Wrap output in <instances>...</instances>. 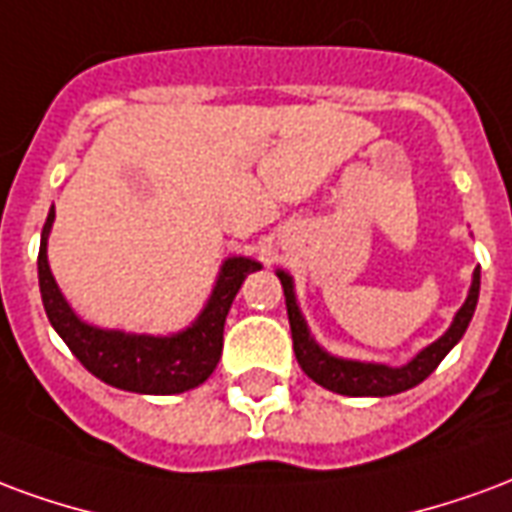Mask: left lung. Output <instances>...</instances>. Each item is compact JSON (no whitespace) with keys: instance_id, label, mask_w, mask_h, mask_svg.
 <instances>
[{"instance_id":"left-lung-1","label":"left lung","mask_w":512,"mask_h":512,"mask_svg":"<svg viewBox=\"0 0 512 512\" xmlns=\"http://www.w3.org/2000/svg\"><path fill=\"white\" fill-rule=\"evenodd\" d=\"M275 275L281 278L283 294H286V311H289V324H292L294 354H297L300 368L311 376L313 382L322 384L324 390H333L338 395H349V398H384V395L412 390L423 379H428L436 371V365L445 360L447 352L464 338L466 327H469L472 316H475L477 297H480V267H475L469 294H466L464 305L455 311L453 322L445 330V335H439L434 343H428L425 349H420L409 363L384 365L368 363V360L335 357L324 346H319L300 311V302H297V294H294V278L286 270H278Z\"/></svg>"}]
</instances>
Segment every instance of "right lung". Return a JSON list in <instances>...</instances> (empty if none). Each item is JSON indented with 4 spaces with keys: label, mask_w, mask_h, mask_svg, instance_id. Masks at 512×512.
Masks as SVG:
<instances>
[{
    "label": "right lung",
    "mask_w": 512,
    "mask_h": 512,
    "mask_svg": "<svg viewBox=\"0 0 512 512\" xmlns=\"http://www.w3.org/2000/svg\"><path fill=\"white\" fill-rule=\"evenodd\" d=\"M54 207L48 210L46 226L40 234L37 253V281L40 297L51 327L76 354L78 363L100 382L117 390L141 395H177L199 387L212 376L223 352V324L242 281L261 264L251 256H229L223 259L212 286L210 297L193 322L171 335L125 333L106 330L98 324L84 322L65 294L59 292L57 281L48 267V234L54 226Z\"/></svg>",
    "instance_id": "add662e5"
}]
</instances>
